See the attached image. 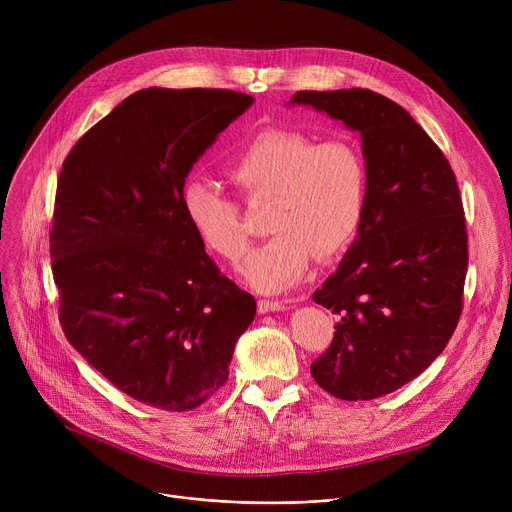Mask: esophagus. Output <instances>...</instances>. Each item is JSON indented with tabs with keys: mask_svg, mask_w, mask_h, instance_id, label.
Segmentation results:
<instances>
[{
	"mask_svg": "<svg viewBox=\"0 0 512 512\" xmlns=\"http://www.w3.org/2000/svg\"><path fill=\"white\" fill-rule=\"evenodd\" d=\"M284 309H286L284 301H270V299L259 301V311L261 313H274V311H284Z\"/></svg>",
	"mask_w": 512,
	"mask_h": 512,
	"instance_id": "1",
	"label": "esophagus"
}]
</instances>
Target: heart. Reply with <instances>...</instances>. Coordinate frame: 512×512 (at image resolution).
<instances>
[{"label": "heart", "mask_w": 512, "mask_h": 512, "mask_svg": "<svg viewBox=\"0 0 512 512\" xmlns=\"http://www.w3.org/2000/svg\"><path fill=\"white\" fill-rule=\"evenodd\" d=\"M228 176L249 203L270 199L265 228L274 232L240 265V276L261 292L297 284L313 257L328 261L351 247L369 207V166L351 139L315 141L288 128H265L228 159ZM182 213L201 245L226 261L247 249L236 201L191 178L180 191Z\"/></svg>", "instance_id": "b5f03b06"}]
</instances>
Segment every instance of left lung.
Here are the masks:
<instances>
[{
	"mask_svg": "<svg viewBox=\"0 0 512 512\" xmlns=\"http://www.w3.org/2000/svg\"><path fill=\"white\" fill-rule=\"evenodd\" d=\"M361 134L369 166L363 228L313 301L338 315L313 380L342 400L390 394L444 351L463 311L467 226L454 172L413 116L369 89L299 91Z\"/></svg>",
	"mask_w": 512,
	"mask_h": 512,
	"instance_id": "1",
	"label": "left lung"
}]
</instances>
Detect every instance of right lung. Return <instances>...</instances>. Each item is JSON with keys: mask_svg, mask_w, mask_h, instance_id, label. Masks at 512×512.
<instances>
[{"mask_svg": "<svg viewBox=\"0 0 512 512\" xmlns=\"http://www.w3.org/2000/svg\"><path fill=\"white\" fill-rule=\"evenodd\" d=\"M226 89H143L68 153L49 234L68 342L130 398L191 411L228 380L255 299L188 226L195 161L253 105Z\"/></svg>", "mask_w": 512, "mask_h": 512, "instance_id": "right-lung-1", "label": "right lung"}]
</instances>
